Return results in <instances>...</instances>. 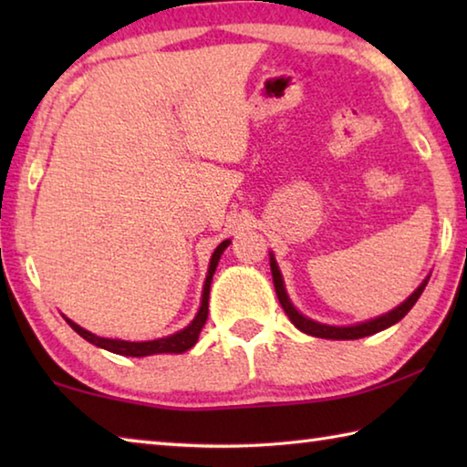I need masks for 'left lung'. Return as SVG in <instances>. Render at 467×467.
Returning a JSON list of instances; mask_svg holds the SVG:
<instances>
[{"label": "left lung", "mask_w": 467, "mask_h": 467, "mask_svg": "<svg viewBox=\"0 0 467 467\" xmlns=\"http://www.w3.org/2000/svg\"><path fill=\"white\" fill-rule=\"evenodd\" d=\"M270 267H272V278H274V288H275V295H278V300L282 305L284 313L288 315V319L295 323V327H298L303 334L306 336H313V337H323V339H358V337H367V336H373L379 334V331H383L387 327L395 326V323L401 321L408 315V311L412 309L416 305V300L420 298L422 290L426 288V284H429L431 275H426L422 280L420 286H418L412 295H410L404 303L395 306L389 313L385 315H379L375 319H368V321H362V323H354V326H327V323H319L315 319H309L306 315L300 313L295 305H292V300L286 292V286H284V278H282V272L278 267V262H275L274 253H270Z\"/></svg>", "instance_id": "obj_1"}]
</instances>
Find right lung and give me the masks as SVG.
<instances>
[{
	"label": "right lung",
	"instance_id": "add662e5",
	"mask_svg": "<svg viewBox=\"0 0 467 467\" xmlns=\"http://www.w3.org/2000/svg\"><path fill=\"white\" fill-rule=\"evenodd\" d=\"M228 244H231V239L220 243L218 247L214 249V253H212V259H210V265H208V275H205L203 290H202L200 309H197L192 323H189L187 327L179 329L177 334H171L167 337H158V339H148V342H128V339L100 337L97 334H92V331L80 327L72 319H67L66 315H63V319H66L67 326L72 327L76 334H80L86 339V342L99 346V348H102V350H109L113 354H121V357H138L140 358V357H152V354H181V352H187L189 348L195 346L197 337H200V331L205 326V319H208L210 284H212V278H214V272H216V265L220 262V255H223Z\"/></svg>",
	"mask_w": 467,
	"mask_h": 467
}]
</instances>
